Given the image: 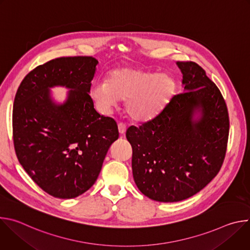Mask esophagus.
I'll list each match as a JSON object with an SVG mask.
<instances>
[{
  "label": "esophagus",
  "instance_id": "1",
  "mask_svg": "<svg viewBox=\"0 0 250 250\" xmlns=\"http://www.w3.org/2000/svg\"><path fill=\"white\" fill-rule=\"evenodd\" d=\"M118 127H119V132H120L121 134H125V130H126V125H125V124H123V123H120V124L118 125Z\"/></svg>",
  "mask_w": 250,
  "mask_h": 250
}]
</instances>
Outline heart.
<instances>
[{
  "instance_id": "b5f03b06",
  "label": "heart",
  "mask_w": 250,
  "mask_h": 250,
  "mask_svg": "<svg viewBox=\"0 0 250 250\" xmlns=\"http://www.w3.org/2000/svg\"><path fill=\"white\" fill-rule=\"evenodd\" d=\"M175 92L176 82L170 75L124 67L112 71L106 82L95 83L90 95L102 113L124 100L128 116L145 122L159 115Z\"/></svg>"
}]
</instances>
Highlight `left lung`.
<instances>
[{
	"label": "left lung",
	"mask_w": 250,
	"mask_h": 250,
	"mask_svg": "<svg viewBox=\"0 0 250 250\" xmlns=\"http://www.w3.org/2000/svg\"><path fill=\"white\" fill-rule=\"evenodd\" d=\"M183 93L125 136L132 147V175L138 190L163 203L188 199L219 173L229 130L226 102L206 71L180 62Z\"/></svg>",
	"instance_id": "left-lung-1"
}]
</instances>
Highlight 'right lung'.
Returning a JSON list of instances; mask_svg holds the SVG:
<instances>
[{"label":"right lung","instance_id":"1","mask_svg":"<svg viewBox=\"0 0 250 250\" xmlns=\"http://www.w3.org/2000/svg\"><path fill=\"white\" fill-rule=\"evenodd\" d=\"M98 60L60 57L34 68L21 81L14 102L16 154L31 179L59 199L76 198L94 183L110 146L119 138L117 123L101 116L90 97ZM69 89L56 103L50 89Z\"/></svg>","mask_w":250,"mask_h":250}]
</instances>
